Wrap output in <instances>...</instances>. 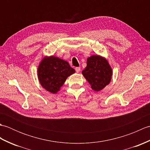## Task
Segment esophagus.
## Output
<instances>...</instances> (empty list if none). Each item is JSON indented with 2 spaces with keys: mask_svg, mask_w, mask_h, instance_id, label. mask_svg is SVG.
<instances>
[{
  "mask_svg": "<svg viewBox=\"0 0 150 150\" xmlns=\"http://www.w3.org/2000/svg\"><path fill=\"white\" fill-rule=\"evenodd\" d=\"M75 71H77V73L80 72V71H81V68H80V67H76V68H75Z\"/></svg>",
  "mask_w": 150,
  "mask_h": 150,
  "instance_id": "1",
  "label": "esophagus"
}]
</instances>
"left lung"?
<instances>
[{
  "label": "left lung",
  "mask_w": 150,
  "mask_h": 150,
  "mask_svg": "<svg viewBox=\"0 0 150 150\" xmlns=\"http://www.w3.org/2000/svg\"><path fill=\"white\" fill-rule=\"evenodd\" d=\"M82 75L91 85L92 90L99 91L110 84L112 69L108 60L100 55H92L87 59V66Z\"/></svg>",
  "instance_id": "obj_1"
}]
</instances>
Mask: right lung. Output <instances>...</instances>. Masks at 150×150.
<instances>
[{
    "label": "right lung",
    "instance_id": "1",
    "mask_svg": "<svg viewBox=\"0 0 150 150\" xmlns=\"http://www.w3.org/2000/svg\"><path fill=\"white\" fill-rule=\"evenodd\" d=\"M75 72L69 63L55 56L45 57L38 67V78L47 91L57 93L69 76Z\"/></svg>",
    "mask_w": 150,
    "mask_h": 150
}]
</instances>
